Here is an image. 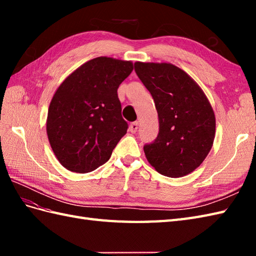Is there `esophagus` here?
<instances>
[{"mask_svg":"<svg viewBox=\"0 0 256 256\" xmlns=\"http://www.w3.org/2000/svg\"><path fill=\"white\" fill-rule=\"evenodd\" d=\"M138 128V122H133V123L130 124L128 130H130V132H131V133L136 132Z\"/></svg>","mask_w":256,"mask_h":256,"instance_id":"34e87169","label":"esophagus"}]
</instances>
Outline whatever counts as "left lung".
<instances>
[{"mask_svg":"<svg viewBox=\"0 0 256 256\" xmlns=\"http://www.w3.org/2000/svg\"><path fill=\"white\" fill-rule=\"evenodd\" d=\"M150 92L158 114L160 133L144 153L156 172L179 178L198 168L214 145L216 116L199 84L170 62L134 64Z\"/></svg>","mask_w":256,"mask_h":256,"instance_id":"left-lung-1","label":"left lung"}]
</instances>
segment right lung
Wrapping results in <instances>:
<instances>
[{"label": "right lung", "instance_id": "add662e5", "mask_svg": "<svg viewBox=\"0 0 256 256\" xmlns=\"http://www.w3.org/2000/svg\"><path fill=\"white\" fill-rule=\"evenodd\" d=\"M133 62L96 57L58 86L48 108L46 131L54 154L66 170L86 174L108 160L126 134L118 88Z\"/></svg>", "mask_w": 256, "mask_h": 256}]
</instances>
